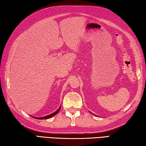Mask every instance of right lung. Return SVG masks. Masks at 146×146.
<instances>
[{"label": "right lung", "instance_id": "add662e5", "mask_svg": "<svg viewBox=\"0 0 146 146\" xmlns=\"http://www.w3.org/2000/svg\"><path fill=\"white\" fill-rule=\"evenodd\" d=\"M60 110V108L57 110V111H56V112H53V114H49V115H48V116H44V117H35V118H36V119H49V118H50V117H53V116H54V115L55 114H56L58 112H59V111Z\"/></svg>", "mask_w": 146, "mask_h": 146}]
</instances>
